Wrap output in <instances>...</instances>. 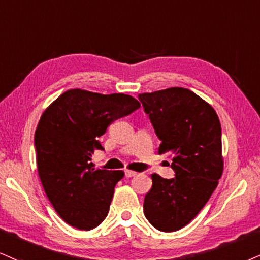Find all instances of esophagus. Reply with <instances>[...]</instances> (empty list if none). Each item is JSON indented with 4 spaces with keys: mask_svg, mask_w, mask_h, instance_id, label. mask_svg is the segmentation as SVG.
Listing matches in <instances>:
<instances>
[{
    "mask_svg": "<svg viewBox=\"0 0 260 260\" xmlns=\"http://www.w3.org/2000/svg\"><path fill=\"white\" fill-rule=\"evenodd\" d=\"M137 172L136 171H133V170H125V176L126 177H134V176H136Z\"/></svg>",
    "mask_w": 260,
    "mask_h": 260,
    "instance_id": "obj_1",
    "label": "esophagus"
}]
</instances>
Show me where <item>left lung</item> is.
Returning <instances> with one entry per match:
<instances>
[{
  "label": "left lung",
  "instance_id": "8db88e82",
  "mask_svg": "<svg viewBox=\"0 0 260 260\" xmlns=\"http://www.w3.org/2000/svg\"><path fill=\"white\" fill-rule=\"evenodd\" d=\"M156 136L159 154L172 156L175 177L152 175L143 212L160 232L183 228L200 212L222 177V127L216 111L185 88L139 95Z\"/></svg>",
  "mask_w": 260,
  "mask_h": 260
}]
</instances>
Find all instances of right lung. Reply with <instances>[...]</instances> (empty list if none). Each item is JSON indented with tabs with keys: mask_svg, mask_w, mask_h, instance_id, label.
<instances>
[{
	"mask_svg": "<svg viewBox=\"0 0 260 260\" xmlns=\"http://www.w3.org/2000/svg\"><path fill=\"white\" fill-rule=\"evenodd\" d=\"M139 107L130 95L71 89L42 114L35 133L38 175L53 207L70 225L90 230L104 222L124 172L94 169L91 155L104 150L99 137L108 125Z\"/></svg>",
	"mask_w": 260,
	"mask_h": 260,
	"instance_id": "right-lung-1",
	"label": "right lung"
}]
</instances>
